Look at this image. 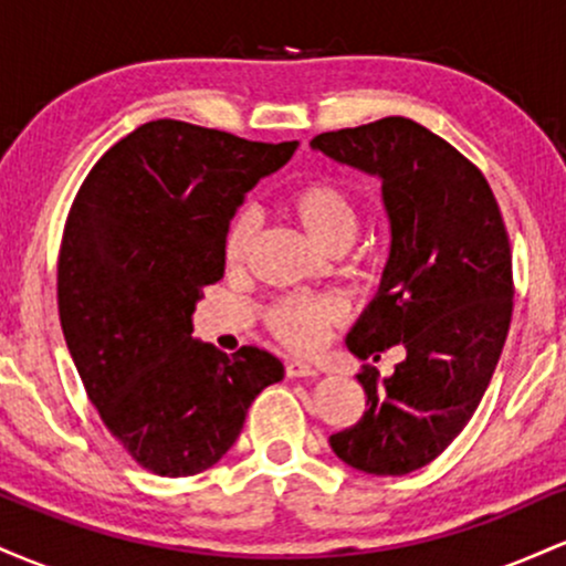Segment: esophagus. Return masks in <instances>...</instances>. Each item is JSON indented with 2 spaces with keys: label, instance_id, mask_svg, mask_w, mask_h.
Returning a JSON list of instances; mask_svg holds the SVG:
<instances>
[{
  "label": "esophagus",
  "instance_id": "1",
  "mask_svg": "<svg viewBox=\"0 0 566 566\" xmlns=\"http://www.w3.org/2000/svg\"><path fill=\"white\" fill-rule=\"evenodd\" d=\"M284 369H287V378H316V375H319V369L305 365V361H297V359L287 361V367Z\"/></svg>",
  "mask_w": 566,
  "mask_h": 566
}]
</instances>
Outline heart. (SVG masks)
I'll return each mask as SVG.
<instances>
[{"instance_id": "b5f03b06", "label": "heart", "mask_w": 566, "mask_h": 566, "mask_svg": "<svg viewBox=\"0 0 566 566\" xmlns=\"http://www.w3.org/2000/svg\"><path fill=\"white\" fill-rule=\"evenodd\" d=\"M287 210L301 223V229L324 250H346L359 231V210H356L354 199L343 188L322 184V180L292 188ZM252 233H255V223H252L250 212H239L231 218L223 237L226 261L231 265L244 263ZM343 316H346V305L340 297L327 295V292L284 295L265 308V324H269L271 335L292 350H314L324 340L327 329Z\"/></svg>"}]
</instances>
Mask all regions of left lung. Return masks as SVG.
Wrapping results in <instances>:
<instances>
[{"label":"left lung","mask_w":566,"mask_h":566,"mask_svg":"<svg viewBox=\"0 0 566 566\" xmlns=\"http://www.w3.org/2000/svg\"><path fill=\"white\" fill-rule=\"evenodd\" d=\"M311 146L378 175L391 220L380 290L346 346L359 359L407 350L391 378L356 375L367 409L329 447L356 471L405 476L458 439L490 386L513 311L509 231L482 170L418 122L386 116Z\"/></svg>","instance_id":"8db88e82"}]
</instances>
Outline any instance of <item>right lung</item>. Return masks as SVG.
Here are the masks:
<instances>
[{
    "label": "right lung",
    "instance_id": "right-lung-1",
    "mask_svg": "<svg viewBox=\"0 0 566 566\" xmlns=\"http://www.w3.org/2000/svg\"><path fill=\"white\" fill-rule=\"evenodd\" d=\"M295 146L146 122L76 191L57 255L63 337L103 426L146 471L178 479L216 465L255 396L284 378L269 350L226 356L193 340L191 314L223 276L244 193Z\"/></svg>",
    "mask_w": 566,
    "mask_h": 566
}]
</instances>
